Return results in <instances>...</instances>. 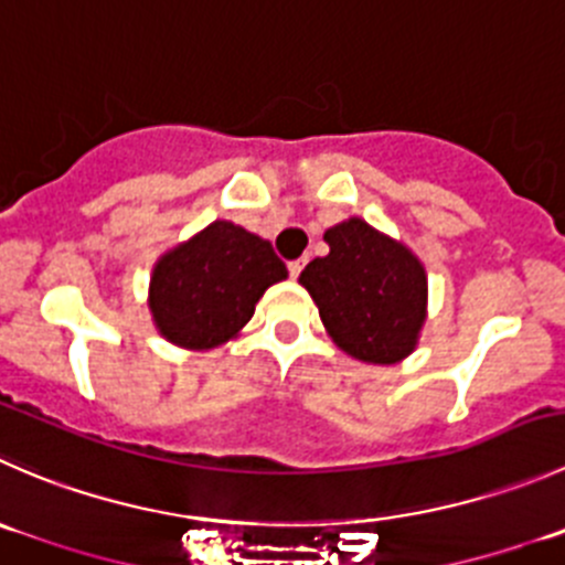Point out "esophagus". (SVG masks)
Here are the masks:
<instances>
[{
	"mask_svg": "<svg viewBox=\"0 0 565 565\" xmlns=\"http://www.w3.org/2000/svg\"><path fill=\"white\" fill-rule=\"evenodd\" d=\"M303 262H306V259H295V262H289V276L298 278V276H300V270H303Z\"/></svg>",
	"mask_w": 565,
	"mask_h": 565,
	"instance_id": "1",
	"label": "esophagus"
}]
</instances>
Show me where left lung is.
<instances>
[{
    "instance_id": "8db88e82",
    "label": "left lung",
    "mask_w": 565,
    "mask_h": 565,
    "mask_svg": "<svg viewBox=\"0 0 565 565\" xmlns=\"http://www.w3.org/2000/svg\"><path fill=\"white\" fill-rule=\"evenodd\" d=\"M328 256L300 273L328 337L364 364H399L419 344L428 320V273L399 239L361 217L322 234Z\"/></svg>"
}]
</instances>
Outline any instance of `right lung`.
<instances>
[{
  "label": "right lung",
  "mask_w": 565,
  "mask_h": 565,
  "mask_svg": "<svg viewBox=\"0 0 565 565\" xmlns=\"http://www.w3.org/2000/svg\"><path fill=\"white\" fill-rule=\"evenodd\" d=\"M287 276L267 239L232 221H215L154 262L151 322L177 348H221L248 326L267 287Z\"/></svg>",
  "instance_id": "obj_1"
}]
</instances>
